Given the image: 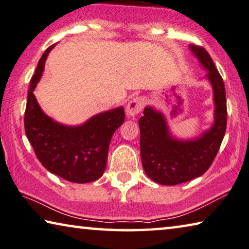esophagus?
Masks as SVG:
<instances>
[{
  "mask_svg": "<svg viewBox=\"0 0 249 249\" xmlns=\"http://www.w3.org/2000/svg\"><path fill=\"white\" fill-rule=\"evenodd\" d=\"M143 106H144V99L141 97H136L134 99H132L127 106V109H125V111H127V115L130 118H133L136 117L138 113H139L142 109H143Z\"/></svg>",
  "mask_w": 249,
  "mask_h": 249,
  "instance_id": "1",
  "label": "esophagus"
}]
</instances>
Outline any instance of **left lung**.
<instances>
[{"instance_id": "8db88e82", "label": "left lung", "mask_w": 249, "mask_h": 249, "mask_svg": "<svg viewBox=\"0 0 249 249\" xmlns=\"http://www.w3.org/2000/svg\"><path fill=\"white\" fill-rule=\"evenodd\" d=\"M191 51L207 71L214 91L215 122L199 138L178 140L171 136L165 118L151 107H145L139 120L142 165L152 181L177 185L204 174L213 163L225 136L227 107L222 76L205 48L191 45Z\"/></svg>"}]
</instances>
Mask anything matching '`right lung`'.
<instances>
[{"mask_svg":"<svg viewBox=\"0 0 249 249\" xmlns=\"http://www.w3.org/2000/svg\"><path fill=\"white\" fill-rule=\"evenodd\" d=\"M54 46L45 51L31 79L24 117L25 133L36 157L51 173L74 183L96 181L105 172L110 140L124 124V110L119 107L101 112L77 127L57 124L45 115L33 91Z\"/></svg>","mask_w":249,"mask_h":249,"instance_id":"right-lung-1","label":"right lung"}]
</instances>
